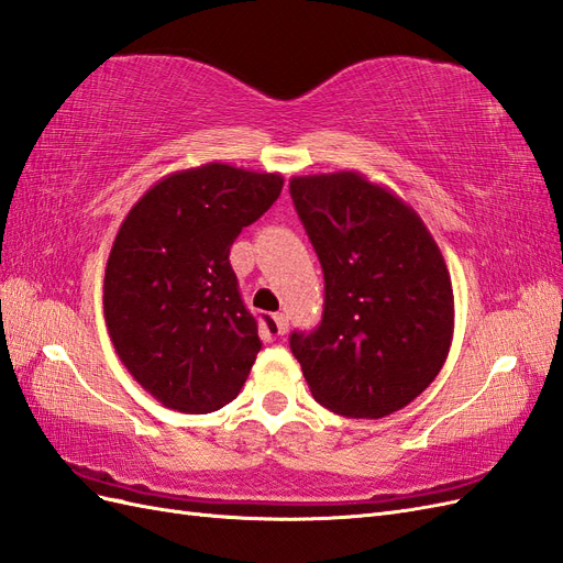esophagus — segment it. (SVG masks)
I'll return each instance as SVG.
<instances>
[{
	"instance_id": "obj_1",
	"label": "esophagus",
	"mask_w": 563,
	"mask_h": 563,
	"mask_svg": "<svg viewBox=\"0 0 563 563\" xmlns=\"http://www.w3.org/2000/svg\"><path fill=\"white\" fill-rule=\"evenodd\" d=\"M273 320H276L278 334H287V330H290V320H287V316L285 313H276V316H273Z\"/></svg>"
}]
</instances>
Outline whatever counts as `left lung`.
<instances>
[{
    "label": "left lung",
    "mask_w": 563,
    "mask_h": 563,
    "mask_svg": "<svg viewBox=\"0 0 563 563\" xmlns=\"http://www.w3.org/2000/svg\"><path fill=\"white\" fill-rule=\"evenodd\" d=\"M290 196L325 276L318 330L290 336L313 398L353 420L406 408L453 344V283L437 240L361 172L292 176Z\"/></svg>",
    "instance_id": "obj_1"
}]
</instances>
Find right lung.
Returning a JSON list of instances; mask_svg holds the SVG:
<instances>
[{
	"label": "right lung",
	"mask_w": 563,
	"mask_h": 563,
	"mask_svg": "<svg viewBox=\"0 0 563 563\" xmlns=\"http://www.w3.org/2000/svg\"><path fill=\"white\" fill-rule=\"evenodd\" d=\"M280 190L278 172L207 163L163 176L120 223L106 325L122 365L165 408L212 412L243 389L262 340L229 252Z\"/></svg>",
	"instance_id": "add662e5"
}]
</instances>
